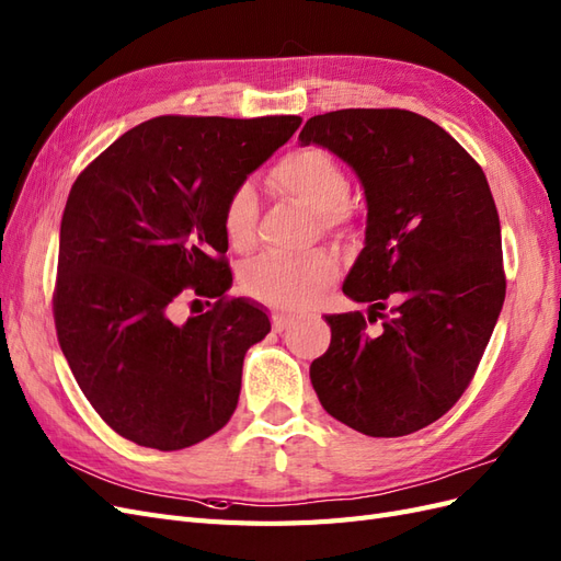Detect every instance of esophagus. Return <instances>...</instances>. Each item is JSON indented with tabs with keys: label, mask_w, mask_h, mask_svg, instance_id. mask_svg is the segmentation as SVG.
<instances>
[{
	"label": "esophagus",
	"mask_w": 561,
	"mask_h": 561,
	"mask_svg": "<svg viewBox=\"0 0 561 561\" xmlns=\"http://www.w3.org/2000/svg\"><path fill=\"white\" fill-rule=\"evenodd\" d=\"M271 320H274V332H285L290 325H295V318L285 316V313H274L271 316Z\"/></svg>",
	"instance_id": "obj_1"
}]
</instances>
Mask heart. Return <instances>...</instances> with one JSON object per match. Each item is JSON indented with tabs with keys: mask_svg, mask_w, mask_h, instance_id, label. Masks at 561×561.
<instances>
[{
	"mask_svg": "<svg viewBox=\"0 0 561 561\" xmlns=\"http://www.w3.org/2000/svg\"><path fill=\"white\" fill-rule=\"evenodd\" d=\"M271 180L280 192L290 194L309 210L322 231L344 233L351 227V210L346 198L351 182L330 151L320 147H299L271 168ZM260 219V198L250 182H239L229 192L222 206V231L227 243L245 252L254 243ZM336 271L332 252L318 250L304 257L290 254H264L250 264L243 274V290L280 309H307L318 299L320 290L330 283Z\"/></svg>",
	"mask_w": 561,
	"mask_h": 561,
	"instance_id": "1",
	"label": "heart"
}]
</instances>
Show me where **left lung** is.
<instances>
[{
  "instance_id": "left-lung-1",
  "label": "left lung",
  "mask_w": 561,
  "mask_h": 561,
  "mask_svg": "<svg viewBox=\"0 0 561 561\" xmlns=\"http://www.w3.org/2000/svg\"><path fill=\"white\" fill-rule=\"evenodd\" d=\"M320 145L360 178L365 248L344 295L369 304L328 316L330 348L311 363L320 404L369 437H400L447 414L474 377L505 299L501 222L480 163L431 118L407 110L311 116ZM394 307L382 311L387 301ZM385 322L379 335L366 320Z\"/></svg>"
}]
</instances>
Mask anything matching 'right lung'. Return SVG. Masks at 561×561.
<instances>
[{"instance_id": "right-lung-1", "label": "right lung", "mask_w": 561, "mask_h": 561, "mask_svg": "<svg viewBox=\"0 0 561 561\" xmlns=\"http://www.w3.org/2000/svg\"><path fill=\"white\" fill-rule=\"evenodd\" d=\"M299 124L295 114L157 116L75 180L60 222L58 344L81 393L130 443L192 447L239 404L245 351L271 322L227 297L222 206ZM184 294L214 309L175 327Z\"/></svg>"}]
</instances>
